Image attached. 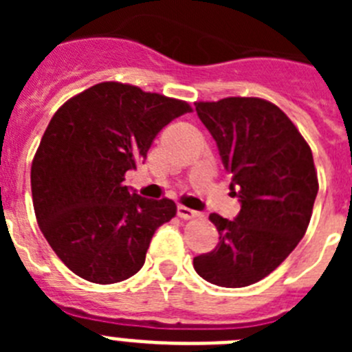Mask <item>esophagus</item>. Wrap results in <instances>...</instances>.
<instances>
[{
  "instance_id": "34e87169",
  "label": "esophagus",
  "mask_w": 352,
  "mask_h": 352,
  "mask_svg": "<svg viewBox=\"0 0 352 352\" xmlns=\"http://www.w3.org/2000/svg\"><path fill=\"white\" fill-rule=\"evenodd\" d=\"M197 211L195 210H190V208L186 206H178V217L179 219H194V217H197Z\"/></svg>"
}]
</instances>
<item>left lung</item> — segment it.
I'll return each instance as SVG.
<instances>
[{
  "label": "left lung",
  "mask_w": 352,
  "mask_h": 352,
  "mask_svg": "<svg viewBox=\"0 0 352 352\" xmlns=\"http://www.w3.org/2000/svg\"><path fill=\"white\" fill-rule=\"evenodd\" d=\"M195 111L217 142L241 210L234 220L210 214L219 245L194 257V268L220 287L256 284L309 227L319 190L312 151L292 121L263 98L197 102Z\"/></svg>",
  "instance_id": "8db88e82"
}]
</instances>
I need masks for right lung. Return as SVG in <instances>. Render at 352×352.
<instances>
[{
    "label": "right lung",
    "instance_id": "right-lung-1",
    "mask_svg": "<svg viewBox=\"0 0 352 352\" xmlns=\"http://www.w3.org/2000/svg\"><path fill=\"white\" fill-rule=\"evenodd\" d=\"M188 111L185 102L121 82L95 84L56 111L33 158L31 194L40 231L80 278L116 284L142 268L176 204L141 197L123 185L125 173Z\"/></svg>",
    "mask_w": 352,
    "mask_h": 352
}]
</instances>
